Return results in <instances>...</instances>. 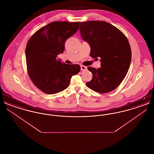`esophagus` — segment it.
<instances>
[{
  "label": "esophagus",
  "instance_id": "34e87169",
  "mask_svg": "<svg viewBox=\"0 0 154 154\" xmlns=\"http://www.w3.org/2000/svg\"><path fill=\"white\" fill-rule=\"evenodd\" d=\"M81 70L82 71H85V70H87V67L86 66H81Z\"/></svg>",
  "mask_w": 154,
  "mask_h": 154
}]
</instances>
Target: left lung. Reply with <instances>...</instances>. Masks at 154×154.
<instances>
[{
	"label": "left lung",
	"instance_id": "1",
	"mask_svg": "<svg viewBox=\"0 0 154 154\" xmlns=\"http://www.w3.org/2000/svg\"><path fill=\"white\" fill-rule=\"evenodd\" d=\"M79 29L83 40L90 45V56L100 58V67H88L93 77L87 86L102 94L114 90L124 79L131 62V48L127 38L105 21L81 22Z\"/></svg>",
	"mask_w": 154,
	"mask_h": 154
}]
</instances>
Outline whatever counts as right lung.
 <instances>
[{
	"label": "right lung",
	"instance_id": "add662e5",
	"mask_svg": "<svg viewBox=\"0 0 154 154\" xmlns=\"http://www.w3.org/2000/svg\"><path fill=\"white\" fill-rule=\"evenodd\" d=\"M80 22H52L30 37L25 49L28 74L37 88L55 94L67 88L72 77L80 71L79 65H68L57 59L67 38L79 29Z\"/></svg>",
	"mask_w": 154,
	"mask_h": 154
}]
</instances>
